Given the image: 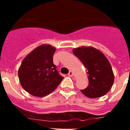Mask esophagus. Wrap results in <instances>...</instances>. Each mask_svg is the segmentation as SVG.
<instances>
[{
    "label": "esophagus",
    "instance_id": "34e87169",
    "mask_svg": "<svg viewBox=\"0 0 130 130\" xmlns=\"http://www.w3.org/2000/svg\"><path fill=\"white\" fill-rule=\"evenodd\" d=\"M73 72H72V71H70L68 73V75L69 77H72L73 76Z\"/></svg>",
    "mask_w": 130,
    "mask_h": 130
}]
</instances>
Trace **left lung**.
Segmentation results:
<instances>
[{"instance_id": "1", "label": "left lung", "mask_w": 130, "mask_h": 130, "mask_svg": "<svg viewBox=\"0 0 130 130\" xmlns=\"http://www.w3.org/2000/svg\"><path fill=\"white\" fill-rule=\"evenodd\" d=\"M73 54L87 68L88 86L81 92L90 98L106 94L114 82V75L109 62L99 50L92 47L74 49Z\"/></svg>"}]
</instances>
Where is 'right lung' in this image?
<instances>
[{
	"label": "right lung",
	"mask_w": 130,
	"mask_h": 130,
	"mask_svg": "<svg viewBox=\"0 0 130 130\" xmlns=\"http://www.w3.org/2000/svg\"><path fill=\"white\" fill-rule=\"evenodd\" d=\"M55 47L42 45L34 49L23 60L18 71L23 88L34 96L43 97L57 88L62 79L53 64Z\"/></svg>",
	"instance_id": "right-lung-1"
}]
</instances>
